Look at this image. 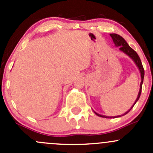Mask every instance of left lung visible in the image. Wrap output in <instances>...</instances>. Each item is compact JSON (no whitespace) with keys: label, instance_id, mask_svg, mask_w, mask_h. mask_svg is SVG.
<instances>
[{"label":"left lung","instance_id":"left-lung-1","mask_svg":"<svg viewBox=\"0 0 153 153\" xmlns=\"http://www.w3.org/2000/svg\"><path fill=\"white\" fill-rule=\"evenodd\" d=\"M110 36L112 37V40H113V42L115 43V45L117 46V47H120V50L123 51V52H124V53H126V55H129V57H130L131 58H132V60H133L134 61H135V64L137 65V67H138V69H139L140 72H141V84H140V90H139V93H138V98H137L136 101H135V104L132 105V107L129 109V111H127L126 112H125V114H124L123 115H126V114H127L128 112H129V111L132 109V108L133 107L134 105L135 104V103L138 101V100L140 98V95H141V88H142V84H143V78H144V69H143V65H142V63H141V59H140L139 56H138V55L137 54V52H135V50H134L133 49H132L130 47H129V45H128L127 43L126 42V41L124 39V38H122L121 36H120L119 35H117V34H110ZM95 114H96L97 115H98V116L100 117H102V118H111V117H107V116H104V115H99V114L96 113L95 112ZM117 117H121L119 115V116H117Z\"/></svg>","mask_w":153,"mask_h":153}]
</instances>
